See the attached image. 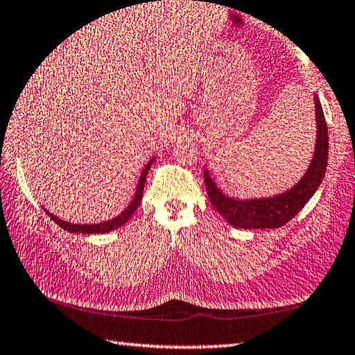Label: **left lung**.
Instances as JSON below:
<instances>
[{
  "mask_svg": "<svg viewBox=\"0 0 355 355\" xmlns=\"http://www.w3.org/2000/svg\"><path fill=\"white\" fill-rule=\"evenodd\" d=\"M315 114H317V144L312 163L306 175L295 184L292 189L281 196L257 200H234L227 197L212 182L209 173L205 172V184L209 202L220 214L227 218L230 225L243 230L257 228H279L292 220L298 214L324 177L329 153V138H327V124L323 108L315 96Z\"/></svg>",
  "mask_w": 355,
  "mask_h": 355,
  "instance_id": "8db88e82",
  "label": "left lung"
}]
</instances>
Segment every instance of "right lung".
<instances>
[{
  "mask_svg": "<svg viewBox=\"0 0 355 355\" xmlns=\"http://www.w3.org/2000/svg\"><path fill=\"white\" fill-rule=\"evenodd\" d=\"M153 163V159H150L149 163L146 164L143 173H141L139 177V183H138V188H137V194H135L132 203L127 206V209H124L121 212L119 216H116L114 218H112V220H107V222H102V223H93V225H79V223H68L65 220H62V218L55 217L53 214H49V212L46 211V214L53 218V220L59 225V227H62L63 230L69 231V233H82V234H104V233H108V231H113V230H118L119 227H122L128 218H130L133 216V212L138 209V206L141 203V200H143V191H144V183H146V175L147 172H149L150 166Z\"/></svg>",
  "mask_w": 355,
  "mask_h": 355,
  "instance_id": "1",
  "label": "right lung"
}]
</instances>
